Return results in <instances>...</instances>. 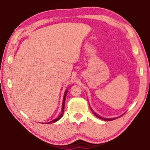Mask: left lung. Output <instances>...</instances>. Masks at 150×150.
Returning a JSON list of instances; mask_svg holds the SVG:
<instances>
[{
    "label": "left lung",
    "mask_w": 150,
    "mask_h": 150,
    "mask_svg": "<svg viewBox=\"0 0 150 150\" xmlns=\"http://www.w3.org/2000/svg\"><path fill=\"white\" fill-rule=\"evenodd\" d=\"M91 110L93 111L92 108H91ZM93 112L94 115H95L96 116V117H98V118L102 119V120H106V121H110V120H115V119H116V118H103V117H101V116H100L98 115H97V114H96V113H95L94 111H93Z\"/></svg>",
    "instance_id": "1"
}]
</instances>
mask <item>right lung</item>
Here are the masks:
<instances>
[{
	"label": "right lung",
	"mask_w": 150,
	"mask_h": 150,
	"mask_svg": "<svg viewBox=\"0 0 150 150\" xmlns=\"http://www.w3.org/2000/svg\"><path fill=\"white\" fill-rule=\"evenodd\" d=\"M67 91H68V90H67V91H65V94H64V96H63V104H62V114H61V115H60L59 116H58V117H57V118L54 119V120H53L52 121H51V122H48V123H47V124H51V123H54V122H57V120H59V119L62 117V116H63V112H64V107H65V101L66 95H67Z\"/></svg>",
	"instance_id": "right-lung-1"
}]
</instances>
